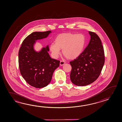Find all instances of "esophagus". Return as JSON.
I'll return each mask as SVG.
<instances>
[{
	"label": "esophagus",
	"instance_id": "esophagus-1",
	"mask_svg": "<svg viewBox=\"0 0 122 122\" xmlns=\"http://www.w3.org/2000/svg\"><path fill=\"white\" fill-rule=\"evenodd\" d=\"M65 61H60V65L61 66H62V65H63L64 64H65Z\"/></svg>",
	"mask_w": 122,
	"mask_h": 122
}]
</instances>
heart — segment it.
<instances>
[{
    "mask_svg": "<svg viewBox=\"0 0 122 122\" xmlns=\"http://www.w3.org/2000/svg\"><path fill=\"white\" fill-rule=\"evenodd\" d=\"M86 44V37L82 34L65 33L59 35L50 46L53 57L56 58L61 53L69 60L75 59L82 53Z\"/></svg>",
    "mask_w": 122,
    "mask_h": 122,
    "instance_id": "1",
    "label": "heart"
}]
</instances>
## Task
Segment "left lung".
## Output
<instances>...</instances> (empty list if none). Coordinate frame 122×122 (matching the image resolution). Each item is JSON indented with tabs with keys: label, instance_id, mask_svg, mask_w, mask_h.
I'll return each mask as SVG.
<instances>
[{
	"label": "left lung",
	"instance_id": "left-lung-1",
	"mask_svg": "<svg viewBox=\"0 0 122 122\" xmlns=\"http://www.w3.org/2000/svg\"><path fill=\"white\" fill-rule=\"evenodd\" d=\"M88 33L91 36L88 46L76 59L70 62L72 67L70 79L76 86L93 83L99 77L105 62L101 40L96 33L91 31Z\"/></svg>",
	"mask_w": 122,
	"mask_h": 122
}]
</instances>
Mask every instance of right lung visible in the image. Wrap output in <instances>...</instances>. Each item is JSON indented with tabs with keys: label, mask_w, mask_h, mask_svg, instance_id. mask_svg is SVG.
Segmentation results:
<instances>
[{
	"label": "right lung",
	"mask_w": 122,
	"mask_h": 122,
	"mask_svg": "<svg viewBox=\"0 0 122 122\" xmlns=\"http://www.w3.org/2000/svg\"><path fill=\"white\" fill-rule=\"evenodd\" d=\"M51 31L34 32L23 40L19 51V65L21 75L30 85L36 88L47 86L60 61L51 58L48 45L39 51L34 49L36 41L47 38Z\"/></svg>",
	"instance_id": "add662e5"
}]
</instances>
